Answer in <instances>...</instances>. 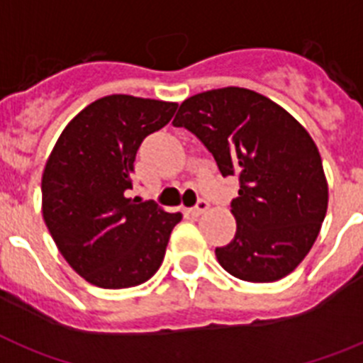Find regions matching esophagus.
Instances as JSON below:
<instances>
[{"instance_id": "esophagus-1", "label": "esophagus", "mask_w": 363, "mask_h": 363, "mask_svg": "<svg viewBox=\"0 0 363 363\" xmlns=\"http://www.w3.org/2000/svg\"><path fill=\"white\" fill-rule=\"evenodd\" d=\"M208 201L206 199H199L197 201V205L194 206V208H190L188 210V212H190L191 216H194V218H197V216H201L203 214V212H206V210H208Z\"/></svg>"}]
</instances>
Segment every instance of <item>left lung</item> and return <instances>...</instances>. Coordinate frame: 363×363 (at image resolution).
I'll return each mask as SVG.
<instances>
[{"instance_id": "left-lung-1", "label": "left lung", "mask_w": 363, "mask_h": 363, "mask_svg": "<svg viewBox=\"0 0 363 363\" xmlns=\"http://www.w3.org/2000/svg\"><path fill=\"white\" fill-rule=\"evenodd\" d=\"M208 149L223 177H238L233 242L216 247L225 271L247 282H273L299 266L327 214L328 186L319 151L294 116L247 88L188 97L177 112Z\"/></svg>"}]
</instances>
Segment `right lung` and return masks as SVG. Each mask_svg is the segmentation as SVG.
<instances>
[{"instance_id":"right-lung-1","label":"right lung","mask_w":363,"mask_h":363,"mask_svg":"<svg viewBox=\"0 0 363 363\" xmlns=\"http://www.w3.org/2000/svg\"><path fill=\"white\" fill-rule=\"evenodd\" d=\"M177 103L114 94L62 130L42 175V214L60 255L90 284L120 290L160 267L181 212L129 199L140 144L169 123Z\"/></svg>"}]
</instances>
